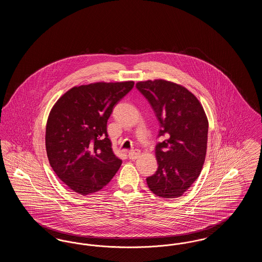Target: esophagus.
I'll return each instance as SVG.
<instances>
[{"instance_id":"34e87169","label":"esophagus","mask_w":262,"mask_h":262,"mask_svg":"<svg viewBox=\"0 0 262 262\" xmlns=\"http://www.w3.org/2000/svg\"><path fill=\"white\" fill-rule=\"evenodd\" d=\"M139 154L140 153L138 150H130V151H128V158L132 160H135L139 156Z\"/></svg>"}]
</instances>
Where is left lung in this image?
Listing matches in <instances>:
<instances>
[{
  "label": "left lung",
  "mask_w": 262,
  "mask_h": 262,
  "mask_svg": "<svg viewBox=\"0 0 262 262\" xmlns=\"http://www.w3.org/2000/svg\"><path fill=\"white\" fill-rule=\"evenodd\" d=\"M159 122L156 173L146 179L163 199L183 195L199 178L207 148L208 120L199 99L187 88L164 79L137 82Z\"/></svg>",
  "instance_id": "8db88e82"
}]
</instances>
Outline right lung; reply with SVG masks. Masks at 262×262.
<instances>
[{
    "mask_svg": "<svg viewBox=\"0 0 262 262\" xmlns=\"http://www.w3.org/2000/svg\"><path fill=\"white\" fill-rule=\"evenodd\" d=\"M134 81L96 82L67 91L51 110L46 151L52 169L71 189L88 195L105 187L122 165L113 152L107 122Z\"/></svg>",
    "mask_w": 262,
    "mask_h": 262,
    "instance_id": "add662e5",
    "label": "right lung"
}]
</instances>
